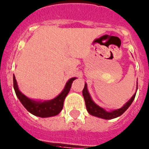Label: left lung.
I'll return each instance as SVG.
<instances>
[{
    "label": "left lung",
    "mask_w": 149,
    "mask_h": 149,
    "mask_svg": "<svg viewBox=\"0 0 149 149\" xmlns=\"http://www.w3.org/2000/svg\"><path fill=\"white\" fill-rule=\"evenodd\" d=\"M83 95H84V100H85L86 107L87 111H88V112L90 114L95 116V117H100V118H103V119L111 120L113 119V118H116V117H119V116L123 114L127 110L128 108L131 106L133 100H134L136 93L132 96V97L122 108L117 109V110H114V111H110V112H108L106 110H104V109L100 108L94 103L93 100H91V97H90L88 90H87L86 84H85V86H84V90H83Z\"/></svg>",
    "instance_id": "8db88e82"
}]
</instances>
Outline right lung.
Listing matches in <instances>:
<instances>
[{
    "mask_svg": "<svg viewBox=\"0 0 149 149\" xmlns=\"http://www.w3.org/2000/svg\"><path fill=\"white\" fill-rule=\"evenodd\" d=\"M75 77H72L66 83L65 86L63 91L54 99L45 102H36L35 100H30L26 96L22 94L18 89L17 81L15 77L13 75V86L15 91L20 100L23 106L32 114L40 117H48L52 116H55L59 114L63 107V102L65 97L70 91L72 82L75 80Z\"/></svg>",
    "mask_w": 149,
    "mask_h": 149,
    "instance_id": "right-lung-1",
    "label": "right lung"
}]
</instances>
